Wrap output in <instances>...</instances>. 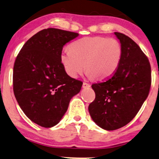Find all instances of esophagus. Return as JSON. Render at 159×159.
Wrapping results in <instances>:
<instances>
[{"mask_svg": "<svg viewBox=\"0 0 159 159\" xmlns=\"http://www.w3.org/2000/svg\"><path fill=\"white\" fill-rule=\"evenodd\" d=\"M89 86H90L89 84L86 83V82H84L83 83V88H87V87H89Z\"/></svg>", "mask_w": 159, "mask_h": 159, "instance_id": "34e87169", "label": "esophagus"}]
</instances>
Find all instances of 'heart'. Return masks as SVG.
Listing matches in <instances>:
<instances>
[{
	"label": "heart",
	"instance_id": "obj_1",
	"mask_svg": "<svg viewBox=\"0 0 159 159\" xmlns=\"http://www.w3.org/2000/svg\"><path fill=\"white\" fill-rule=\"evenodd\" d=\"M123 49L113 38L85 37L74 41L64 50L60 60L67 75L77 77L84 67L89 77L105 80L113 76L121 62Z\"/></svg>",
	"mask_w": 159,
	"mask_h": 159
}]
</instances>
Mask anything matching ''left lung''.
I'll return each mask as SVG.
<instances>
[{"label":"left lung","mask_w":159,"mask_h":159,"mask_svg":"<svg viewBox=\"0 0 159 159\" xmlns=\"http://www.w3.org/2000/svg\"><path fill=\"white\" fill-rule=\"evenodd\" d=\"M123 49L120 64L112 77L93 84L94 100L89 105L93 120L99 127L115 130L135 117L148 96L151 68L147 56L132 39L115 32Z\"/></svg>","instance_id":"left-lung-1"}]
</instances>
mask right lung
I'll return each instance as SVG.
<instances>
[{"mask_svg":"<svg viewBox=\"0 0 159 159\" xmlns=\"http://www.w3.org/2000/svg\"><path fill=\"white\" fill-rule=\"evenodd\" d=\"M78 33L44 29L24 44L16 57L13 90L19 105L32 121L45 128L57 124L83 82L67 75L61 62L62 48Z\"/></svg>","mask_w":159,"mask_h":159,"instance_id":"obj_1","label":"right lung"}]
</instances>
